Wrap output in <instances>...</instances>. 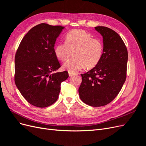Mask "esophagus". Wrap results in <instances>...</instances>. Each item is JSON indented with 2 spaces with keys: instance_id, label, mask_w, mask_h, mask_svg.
I'll list each match as a JSON object with an SVG mask.
<instances>
[{
  "instance_id": "1",
  "label": "esophagus",
  "mask_w": 146,
  "mask_h": 146,
  "mask_svg": "<svg viewBox=\"0 0 146 146\" xmlns=\"http://www.w3.org/2000/svg\"><path fill=\"white\" fill-rule=\"evenodd\" d=\"M69 77H72L74 76V74L71 73V72H69Z\"/></svg>"
}]
</instances>
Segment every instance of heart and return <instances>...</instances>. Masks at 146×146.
I'll return each instance as SVG.
<instances>
[{
    "label": "heart",
    "instance_id": "b5f03b06",
    "mask_svg": "<svg viewBox=\"0 0 146 146\" xmlns=\"http://www.w3.org/2000/svg\"><path fill=\"white\" fill-rule=\"evenodd\" d=\"M72 53L75 58L66 62L63 68L74 74L85 67L90 69L98 65L103 56L104 44L85 30H74L66 35L65 42L57 43L54 47L56 57L62 61L68 60Z\"/></svg>",
    "mask_w": 146,
    "mask_h": 146
}]
</instances>
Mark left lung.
<instances>
[{"label": "left lung", "mask_w": 146, "mask_h": 146, "mask_svg": "<svg viewBox=\"0 0 146 146\" xmlns=\"http://www.w3.org/2000/svg\"><path fill=\"white\" fill-rule=\"evenodd\" d=\"M103 37L104 54L99 64L81 74L80 99L91 107L107 105L120 92L126 79L128 52L121 36L103 26L95 27Z\"/></svg>", "instance_id": "8db88e82"}]
</instances>
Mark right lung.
Returning <instances> with one entry per match:
<instances>
[{
  "label": "right lung",
  "instance_id": "obj_1",
  "mask_svg": "<svg viewBox=\"0 0 146 146\" xmlns=\"http://www.w3.org/2000/svg\"><path fill=\"white\" fill-rule=\"evenodd\" d=\"M64 27L42 23L31 29L19 46L15 59V81L29 103L44 108L57 100L67 71L55 72L61 65L54 54L56 38Z\"/></svg>",
  "mask_w": 146,
  "mask_h": 146
}]
</instances>
